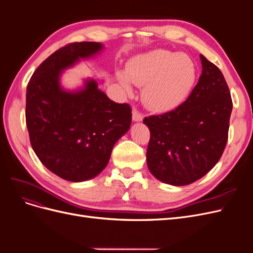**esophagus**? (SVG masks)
Segmentation results:
<instances>
[{
	"label": "esophagus",
	"mask_w": 253,
	"mask_h": 253,
	"mask_svg": "<svg viewBox=\"0 0 253 253\" xmlns=\"http://www.w3.org/2000/svg\"><path fill=\"white\" fill-rule=\"evenodd\" d=\"M132 117H133V121H135V122H140L143 120V115L137 110H133Z\"/></svg>",
	"instance_id": "34e87169"
}]
</instances>
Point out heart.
<instances>
[{
	"label": "heart",
	"mask_w": 253,
	"mask_h": 253,
	"mask_svg": "<svg viewBox=\"0 0 253 253\" xmlns=\"http://www.w3.org/2000/svg\"><path fill=\"white\" fill-rule=\"evenodd\" d=\"M116 77L128 91L132 83L142 86L145 106L165 112L176 108L188 97L196 79V66L187 55L154 49L136 56L129 61L126 73L117 71Z\"/></svg>",
	"instance_id": "b5f03b06"
}]
</instances>
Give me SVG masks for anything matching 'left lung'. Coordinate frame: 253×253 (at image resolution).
Here are the masks:
<instances>
[{
	"label": "left lung",
	"mask_w": 253,
	"mask_h": 253,
	"mask_svg": "<svg viewBox=\"0 0 253 253\" xmlns=\"http://www.w3.org/2000/svg\"><path fill=\"white\" fill-rule=\"evenodd\" d=\"M200 57L203 72L187 100L174 111L143 119L151 132L148 168L168 185L186 186L202 178L227 143L230 90L219 68Z\"/></svg>",
	"instance_id": "1"
}]
</instances>
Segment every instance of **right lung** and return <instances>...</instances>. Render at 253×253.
Here are the masks:
<instances>
[{
  "label": "right lung",
  "instance_id": "obj_1",
  "mask_svg": "<svg viewBox=\"0 0 253 253\" xmlns=\"http://www.w3.org/2000/svg\"><path fill=\"white\" fill-rule=\"evenodd\" d=\"M98 42L68 44L44 60L26 90V126L40 162L59 177L81 182L108 165L116 143L131 126L129 105L115 103L86 78L80 87L65 88L64 71L103 51Z\"/></svg>",
  "mask_w": 253,
  "mask_h": 253
}]
</instances>
